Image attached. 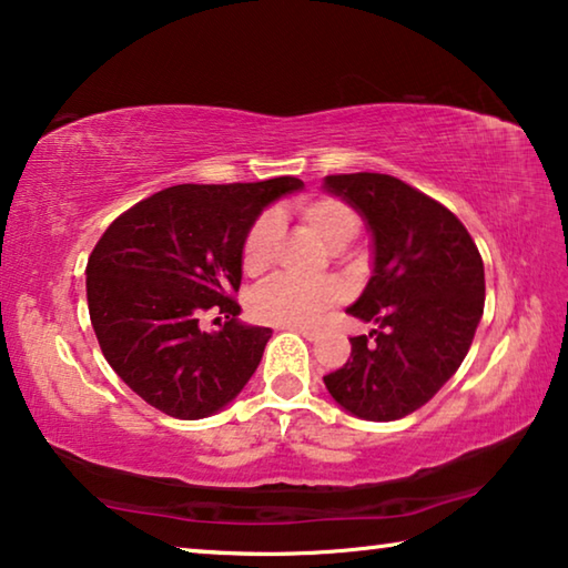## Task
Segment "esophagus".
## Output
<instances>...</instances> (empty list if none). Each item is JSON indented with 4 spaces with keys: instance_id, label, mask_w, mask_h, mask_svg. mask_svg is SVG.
I'll use <instances>...</instances> for the list:
<instances>
[{
    "instance_id": "obj_1",
    "label": "esophagus",
    "mask_w": 568,
    "mask_h": 568,
    "mask_svg": "<svg viewBox=\"0 0 568 568\" xmlns=\"http://www.w3.org/2000/svg\"><path fill=\"white\" fill-rule=\"evenodd\" d=\"M291 331H295V333H301L305 341H318L321 338V331H315V328H303V325H293Z\"/></svg>"
}]
</instances>
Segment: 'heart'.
<instances>
[{"mask_svg":"<svg viewBox=\"0 0 568 568\" xmlns=\"http://www.w3.org/2000/svg\"><path fill=\"white\" fill-rule=\"evenodd\" d=\"M297 213H301L303 223L333 250L348 245L361 227L355 210L335 197L311 200V203L297 207ZM277 235H281V220L275 213H263L247 230L243 243V267L250 275L263 273L271 265ZM338 297L341 287L333 281L305 283L293 281V277H275V281L255 287V293L250 295V313L257 321L273 325H311Z\"/></svg>","mask_w":568,"mask_h":568,"instance_id":"1","label":"heart"}]
</instances>
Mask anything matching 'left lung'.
Returning a JSON list of instances; mask_svg holds the SVG:
<instances>
[{
  "label": "left lung",
  "mask_w": 568,
  "mask_h": 568,
  "mask_svg": "<svg viewBox=\"0 0 568 568\" xmlns=\"http://www.w3.org/2000/svg\"><path fill=\"white\" fill-rule=\"evenodd\" d=\"M323 190L371 233L373 273L345 313L376 325L351 338V358L323 383L351 416L398 420L426 406L464 363L484 315V261L448 207L398 178L328 175Z\"/></svg>",
  "instance_id": "left-lung-1"
}]
</instances>
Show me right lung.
I'll use <instances>...</instances> for the list:
<instances>
[{"mask_svg": "<svg viewBox=\"0 0 568 568\" xmlns=\"http://www.w3.org/2000/svg\"><path fill=\"white\" fill-rule=\"evenodd\" d=\"M297 178L175 185L122 213L88 261L94 335L112 371L150 406L197 420L235 400L273 331L245 325L230 297L243 281V243L263 210L301 190ZM229 321L203 332L199 318Z\"/></svg>", "mask_w": 568, "mask_h": 568, "instance_id": "1", "label": "right lung"}]
</instances>
